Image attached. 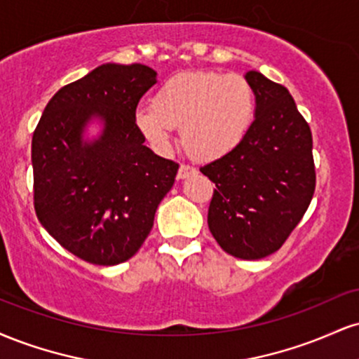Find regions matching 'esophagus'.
<instances>
[{
	"mask_svg": "<svg viewBox=\"0 0 359 359\" xmlns=\"http://www.w3.org/2000/svg\"><path fill=\"white\" fill-rule=\"evenodd\" d=\"M196 174V168L191 167V165H180L179 167V172H177V179H187L189 175H194Z\"/></svg>",
	"mask_w": 359,
	"mask_h": 359,
	"instance_id": "34e87169",
	"label": "esophagus"
}]
</instances>
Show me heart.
<instances>
[{
    "instance_id": "b5f03b06",
    "label": "heart",
    "mask_w": 359,
    "mask_h": 359,
    "mask_svg": "<svg viewBox=\"0 0 359 359\" xmlns=\"http://www.w3.org/2000/svg\"><path fill=\"white\" fill-rule=\"evenodd\" d=\"M257 118L253 86L238 74L182 72L155 90L151 106H138L133 125L156 150H167L174 128H182V143L197 160L231 154L248 137Z\"/></svg>"
}]
</instances>
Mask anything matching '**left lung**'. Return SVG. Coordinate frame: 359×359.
<instances>
[{"label":"left lung","mask_w":359,"mask_h":359,"mask_svg":"<svg viewBox=\"0 0 359 359\" xmlns=\"http://www.w3.org/2000/svg\"><path fill=\"white\" fill-rule=\"evenodd\" d=\"M257 118L231 154L201 167L216 184L208 224L226 253L259 259L275 253L306 214L316 189L312 133L287 88L250 71Z\"/></svg>","instance_id":"1"}]
</instances>
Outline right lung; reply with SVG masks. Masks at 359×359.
I'll list each match as a JSON object with an SVG mask.
<instances>
[{
	"label": "right lung",
	"instance_id": "1",
	"mask_svg": "<svg viewBox=\"0 0 359 359\" xmlns=\"http://www.w3.org/2000/svg\"><path fill=\"white\" fill-rule=\"evenodd\" d=\"M156 82L143 64H102L57 90L32 138L39 221L77 258L118 265L133 257L179 165L155 155L133 125L140 97ZM102 131L86 139L90 122Z\"/></svg>",
	"mask_w": 359,
	"mask_h": 359
}]
</instances>
